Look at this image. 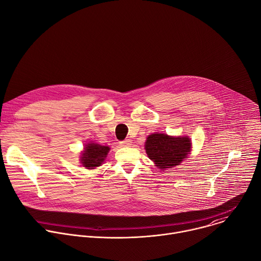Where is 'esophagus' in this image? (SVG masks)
Instances as JSON below:
<instances>
[{"mask_svg": "<svg viewBox=\"0 0 261 261\" xmlns=\"http://www.w3.org/2000/svg\"><path fill=\"white\" fill-rule=\"evenodd\" d=\"M120 145H121V146H125V147L130 146V145H131V140H130V139L122 140V141H120Z\"/></svg>", "mask_w": 261, "mask_h": 261, "instance_id": "obj_1", "label": "esophagus"}]
</instances>
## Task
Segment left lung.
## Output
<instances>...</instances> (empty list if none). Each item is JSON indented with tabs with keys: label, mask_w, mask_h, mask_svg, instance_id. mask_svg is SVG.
<instances>
[{
	"label": "left lung",
	"mask_w": 261,
	"mask_h": 261,
	"mask_svg": "<svg viewBox=\"0 0 261 261\" xmlns=\"http://www.w3.org/2000/svg\"><path fill=\"white\" fill-rule=\"evenodd\" d=\"M145 152L160 169L178 165L191 151V141L188 137H171L155 133L145 141Z\"/></svg>",
	"instance_id": "8db88e82"
}]
</instances>
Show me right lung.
<instances>
[{"label": "right lung", "mask_w": 261, "mask_h": 261, "mask_svg": "<svg viewBox=\"0 0 261 261\" xmlns=\"http://www.w3.org/2000/svg\"><path fill=\"white\" fill-rule=\"evenodd\" d=\"M109 152V147L98 143H88L82 156V163L88 169L100 166Z\"/></svg>", "instance_id": "1"}]
</instances>
